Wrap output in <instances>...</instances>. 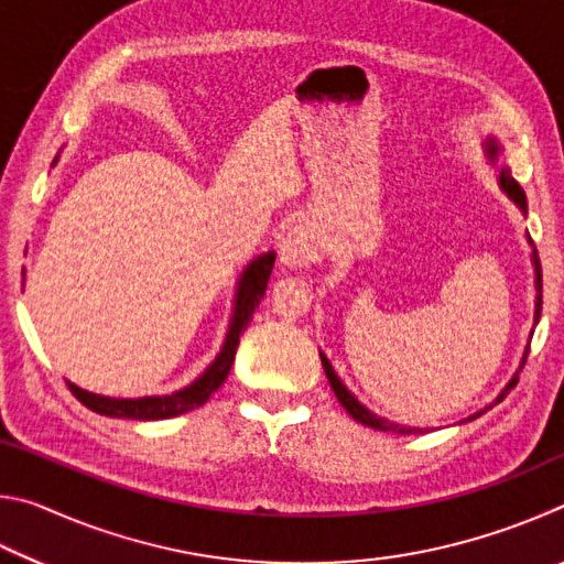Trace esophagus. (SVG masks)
<instances>
[{
  "label": "esophagus",
  "mask_w": 564,
  "mask_h": 564,
  "mask_svg": "<svg viewBox=\"0 0 564 564\" xmlns=\"http://www.w3.org/2000/svg\"><path fill=\"white\" fill-rule=\"evenodd\" d=\"M323 251H326V243H323L318 228H313L308 224L295 226L281 243V265L299 271L303 265L321 261Z\"/></svg>",
  "instance_id": "34e87169"
}]
</instances>
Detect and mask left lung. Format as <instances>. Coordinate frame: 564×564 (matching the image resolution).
Here are the masks:
<instances>
[{"instance_id": "left-lung-1", "label": "left lung", "mask_w": 564, "mask_h": 564, "mask_svg": "<svg viewBox=\"0 0 564 564\" xmlns=\"http://www.w3.org/2000/svg\"><path fill=\"white\" fill-rule=\"evenodd\" d=\"M502 151H505V147L500 144L498 139H495V137H488V139H485V156H488L490 164L498 166V161H500V156H502ZM498 184H500V188L505 191V196H508L510 202H512L514 206H518L524 216H528V198H524V191L520 188L518 181H514V178L510 176V169L505 166V164H500ZM530 246H532L534 291H538V295H534V326H538V321H540V311H542V269H540V259H538V251H534V243H532V238H530ZM530 340H532V333H530ZM528 350H530V343H528V348H524V352H522L520 368L514 370V376L508 380V386H505V388L500 390V395L495 398V403H502V398L508 395L514 386H518V376H520V370H522V366H524V360H528ZM321 362H323V370H326V378H328V383H330V388H333V393H336V398H338V403L348 410V415H350L352 420H356V423H360V425H368V427H373V431L395 433V435H415V433H425V427H410V425H400V423H393V420H388V417H380V415H376L373 410H368L366 405L360 403V400H358L356 395L350 393V390L346 388V383H343V380L338 378L336 370H333L330 360H328L326 356H323V352H321ZM495 403H492V405H495ZM492 405H485L482 410H477V413H473V415L463 417L460 423H470V420L480 417L482 413H488V410H490Z\"/></svg>"}]
</instances>
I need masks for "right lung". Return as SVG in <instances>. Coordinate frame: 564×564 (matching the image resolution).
Masks as SVG:
<instances>
[{"label":"right lung","mask_w":564,"mask_h":564,"mask_svg":"<svg viewBox=\"0 0 564 564\" xmlns=\"http://www.w3.org/2000/svg\"><path fill=\"white\" fill-rule=\"evenodd\" d=\"M273 263H275V253L269 251V253L256 256V259L243 269L241 279L236 283L234 313H231V321H228L224 346L194 383H188L181 390H174V393L169 395H144V398H109V395L89 393V390L74 386L69 380H66V386H69L76 400H82V403L89 410H94V413L109 415V417L166 420V417L184 415L188 410L204 405L206 400L212 398L214 390L221 388V383L228 378V370L234 366L238 338H241L243 328L251 323L253 311L259 308V303L265 293V285H269V279H271Z\"/></svg>","instance_id":"right-lung-1"}]
</instances>
